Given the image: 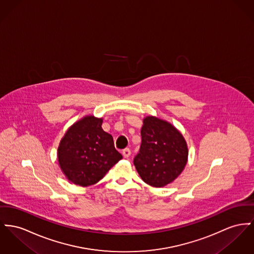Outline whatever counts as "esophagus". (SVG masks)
<instances>
[{"instance_id": "1", "label": "esophagus", "mask_w": 254, "mask_h": 254, "mask_svg": "<svg viewBox=\"0 0 254 254\" xmlns=\"http://www.w3.org/2000/svg\"><path fill=\"white\" fill-rule=\"evenodd\" d=\"M122 155L124 158H129L130 155H131V150L129 148H125L123 151H122Z\"/></svg>"}]
</instances>
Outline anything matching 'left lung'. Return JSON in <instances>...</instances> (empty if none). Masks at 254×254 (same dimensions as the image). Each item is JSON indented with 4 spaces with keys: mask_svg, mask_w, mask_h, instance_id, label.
<instances>
[{
    "mask_svg": "<svg viewBox=\"0 0 254 254\" xmlns=\"http://www.w3.org/2000/svg\"><path fill=\"white\" fill-rule=\"evenodd\" d=\"M141 144L134 165L148 185L162 188L174 181L188 161V146L182 134L170 123L147 117L140 131Z\"/></svg>",
    "mask_w": 254,
    "mask_h": 254,
    "instance_id": "left-lung-1",
    "label": "left lung"
}]
</instances>
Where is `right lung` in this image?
Returning a JSON list of instances; mask_svg holds the SVG:
<instances>
[{
    "mask_svg": "<svg viewBox=\"0 0 254 254\" xmlns=\"http://www.w3.org/2000/svg\"><path fill=\"white\" fill-rule=\"evenodd\" d=\"M103 119L85 117L74 123L58 148L60 167L68 180L79 186L96 184L122 155L114 138L102 129Z\"/></svg>",
    "mask_w": 254,
    "mask_h": 254,
    "instance_id": "1",
    "label": "right lung"
}]
</instances>
